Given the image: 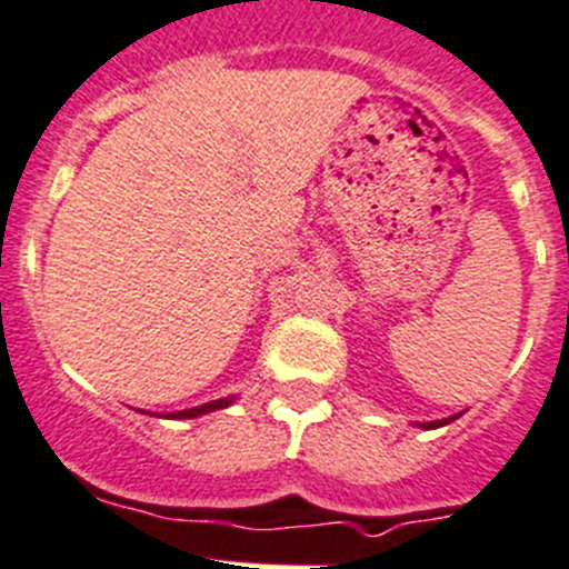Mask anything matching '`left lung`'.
Listing matches in <instances>:
<instances>
[{"label": "left lung", "mask_w": 569, "mask_h": 569, "mask_svg": "<svg viewBox=\"0 0 569 569\" xmlns=\"http://www.w3.org/2000/svg\"><path fill=\"white\" fill-rule=\"evenodd\" d=\"M440 423H449V421H438V423H427V429H432V427H440Z\"/></svg>", "instance_id": "obj_1"}]
</instances>
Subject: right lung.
<instances>
[{"label": "right lung", "mask_w": 569, "mask_h": 569, "mask_svg": "<svg viewBox=\"0 0 569 569\" xmlns=\"http://www.w3.org/2000/svg\"><path fill=\"white\" fill-rule=\"evenodd\" d=\"M232 398H221V401H210V405H201V407H193V410H182V412H173L171 418H196V416H204V412H212V410H221V407L230 405Z\"/></svg>", "instance_id": "1"}]
</instances>
